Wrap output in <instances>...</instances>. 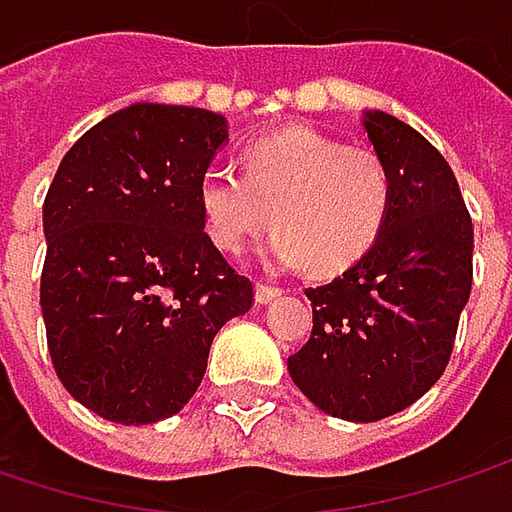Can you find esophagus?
I'll list each match as a JSON object with an SVG mask.
<instances>
[{
	"mask_svg": "<svg viewBox=\"0 0 512 512\" xmlns=\"http://www.w3.org/2000/svg\"><path fill=\"white\" fill-rule=\"evenodd\" d=\"M281 286L275 284H266V281H260V284L255 286V301L257 304H269V301H275V298H281Z\"/></svg>",
	"mask_w": 512,
	"mask_h": 512,
	"instance_id": "34e87169",
	"label": "esophagus"
}]
</instances>
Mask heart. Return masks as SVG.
Wrapping results in <instances>:
<instances>
[{
  "mask_svg": "<svg viewBox=\"0 0 512 512\" xmlns=\"http://www.w3.org/2000/svg\"><path fill=\"white\" fill-rule=\"evenodd\" d=\"M208 237L223 252H243L275 226L266 257L333 275L368 255L391 211V170L371 147L342 144L313 127L255 138L243 173L217 167L199 182Z\"/></svg>",
  "mask_w": 512,
  "mask_h": 512,
  "instance_id": "1",
  "label": "heart"
}]
</instances>
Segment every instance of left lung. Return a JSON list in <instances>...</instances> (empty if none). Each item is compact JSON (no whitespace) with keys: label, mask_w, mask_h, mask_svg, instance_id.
I'll list each match as a JSON object with an SVG mask.
<instances>
[{"label":"left lung","mask_w":512,"mask_h":512,"mask_svg":"<svg viewBox=\"0 0 512 512\" xmlns=\"http://www.w3.org/2000/svg\"><path fill=\"white\" fill-rule=\"evenodd\" d=\"M365 130L391 170L388 220L368 255L307 289L313 333L286 359L321 411L353 423L391 417L435 385L472 289V217L452 167L385 112H368Z\"/></svg>","instance_id":"1"}]
</instances>
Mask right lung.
Returning a JSON list of instances; mask_svg holds the SVG:
<instances>
[{
  "label": "right lung",
  "instance_id": "add662e5",
  "mask_svg": "<svg viewBox=\"0 0 512 512\" xmlns=\"http://www.w3.org/2000/svg\"><path fill=\"white\" fill-rule=\"evenodd\" d=\"M223 141L217 112L133 104L77 138L48 188V353L66 391L104 420L144 426L176 414L220 327L255 304L199 208Z\"/></svg>",
  "mask_w": 512,
  "mask_h": 512
}]
</instances>
